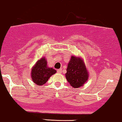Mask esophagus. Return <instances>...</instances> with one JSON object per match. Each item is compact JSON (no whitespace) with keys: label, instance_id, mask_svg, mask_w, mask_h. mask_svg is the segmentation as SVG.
<instances>
[{"label":"esophagus","instance_id":"obj_1","mask_svg":"<svg viewBox=\"0 0 122 122\" xmlns=\"http://www.w3.org/2000/svg\"><path fill=\"white\" fill-rule=\"evenodd\" d=\"M57 72L59 73V74H61V69H58V70H57Z\"/></svg>","mask_w":122,"mask_h":122}]
</instances>
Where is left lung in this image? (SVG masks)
<instances>
[{
    "mask_svg": "<svg viewBox=\"0 0 122 122\" xmlns=\"http://www.w3.org/2000/svg\"><path fill=\"white\" fill-rule=\"evenodd\" d=\"M66 77L74 88H79L88 80V74L83 61L72 56L68 64Z\"/></svg>",
    "mask_w": 122,
    "mask_h": 122,
    "instance_id": "1",
    "label": "left lung"
}]
</instances>
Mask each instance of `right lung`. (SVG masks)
Segmentation results:
<instances>
[{
	"label": "right lung",
	"instance_id": "right-lung-1",
	"mask_svg": "<svg viewBox=\"0 0 122 122\" xmlns=\"http://www.w3.org/2000/svg\"><path fill=\"white\" fill-rule=\"evenodd\" d=\"M47 61L42 58L37 61L31 70V77L33 81L37 85L41 86L45 84L51 75L56 72L52 68L47 67Z\"/></svg>",
	"mask_w": 122,
	"mask_h": 122
}]
</instances>
